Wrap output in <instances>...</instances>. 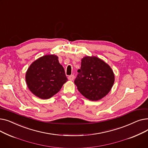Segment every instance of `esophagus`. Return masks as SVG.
<instances>
[{
    "label": "esophagus",
    "mask_w": 148,
    "mask_h": 148,
    "mask_svg": "<svg viewBox=\"0 0 148 148\" xmlns=\"http://www.w3.org/2000/svg\"><path fill=\"white\" fill-rule=\"evenodd\" d=\"M68 80H69L73 81V80H74V75H71L68 76Z\"/></svg>",
    "instance_id": "34e87169"
}]
</instances>
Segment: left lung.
<instances>
[{
  "instance_id": "left-lung-1",
  "label": "left lung",
  "mask_w": 148,
  "mask_h": 148,
  "mask_svg": "<svg viewBox=\"0 0 148 148\" xmlns=\"http://www.w3.org/2000/svg\"><path fill=\"white\" fill-rule=\"evenodd\" d=\"M74 83L85 98L98 101L106 96L114 82V74L111 67L96 56L82 59L81 68Z\"/></svg>"
}]
</instances>
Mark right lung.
Listing matches in <instances>:
<instances>
[{"label": "right lung", "instance_id": "1", "mask_svg": "<svg viewBox=\"0 0 148 148\" xmlns=\"http://www.w3.org/2000/svg\"><path fill=\"white\" fill-rule=\"evenodd\" d=\"M26 82L30 91L42 99L56 94L68 81L58 57L48 54L33 62L26 73Z\"/></svg>", "mask_w": 148, "mask_h": 148}]
</instances>
